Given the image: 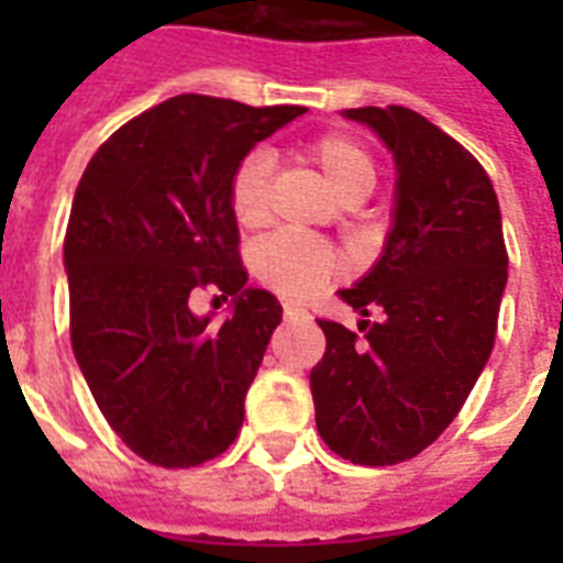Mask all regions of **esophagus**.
I'll return each instance as SVG.
<instances>
[{
  "label": "esophagus",
  "mask_w": 563,
  "mask_h": 563,
  "mask_svg": "<svg viewBox=\"0 0 563 563\" xmlns=\"http://www.w3.org/2000/svg\"><path fill=\"white\" fill-rule=\"evenodd\" d=\"M283 318H289V321H298V318H309V312L303 307H298V303L286 300V303H283Z\"/></svg>",
  "instance_id": "esophagus-1"
}]
</instances>
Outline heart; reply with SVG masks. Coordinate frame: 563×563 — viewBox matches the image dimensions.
<instances>
[{"mask_svg":"<svg viewBox=\"0 0 563 563\" xmlns=\"http://www.w3.org/2000/svg\"><path fill=\"white\" fill-rule=\"evenodd\" d=\"M303 152L344 201H353V198L365 201V195L374 189L376 163L360 140L330 131V134L312 136ZM272 175V157L260 148L247 152L236 163L228 184V201L233 219L242 228H263L268 221ZM339 268H342V256L335 254L333 247L318 239L298 236V233H277L260 242L254 251L256 277L289 298H303L309 291H316Z\"/></svg>","mask_w":563,"mask_h":563,"instance_id":"b5f03b06","label":"heart"}]
</instances>
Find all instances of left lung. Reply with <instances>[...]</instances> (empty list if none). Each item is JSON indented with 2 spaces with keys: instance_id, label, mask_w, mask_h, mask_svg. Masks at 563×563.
I'll return each instance as SVG.
<instances>
[{
  "instance_id": "obj_1",
  "label": "left lung",
  "mask_w": 563,
  "mask_h": 563,
  "mask_svg": "<svg viewBox=\"0 0 563 563\" xmlns=\"http://www.w3.org/2000/svg\"><path fill=\"white\" fill-rule=\"evenodd\" d=\"M347 117L397 163V210L379 263L339 298L379 321L318 318L327 351L309 388L318 435L353 464L423 453L462 411L497 339L508 251L488 172L462 143L400 104Z\"/></svg>"
}]
</instances>
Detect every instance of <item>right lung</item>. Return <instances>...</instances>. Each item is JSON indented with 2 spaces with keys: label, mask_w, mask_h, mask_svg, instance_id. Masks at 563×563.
<instances>
[{
  "label": "right lung",
  "mask_w": 563,
  "mask_h": 563,
  "mask_svg": "<svg viewBox=\"0 0 563 563\" xmlns=\"http://www.w3.org/2000/svg\"><path fill=\"white\" fill-rule=\"evenodd\" d=\"M298 104L175 96L110 134L66 224L69 335L110 429L157 467H195L236 441L283 307L245 289L230 175ZM198 288L238 298L221 328L195 319Z\"/></svg>",
  "instance_id": "1"
}]
</instances>
